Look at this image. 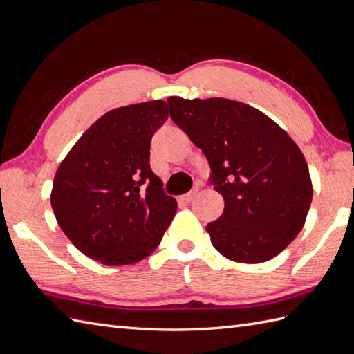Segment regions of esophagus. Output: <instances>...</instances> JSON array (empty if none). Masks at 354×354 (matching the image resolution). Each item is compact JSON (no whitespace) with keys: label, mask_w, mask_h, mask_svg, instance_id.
Masks as SVG:
<instances>
[{"label":"esophagus","mask_w":354,"mask_h":354,"mask_svg":"<svg viewBox=\"0 0 354 354\" xmlns=\"http://www.w3.org/2000/svg\"><path fill=\"white\" fill-rule=\"evenodd\" d=\"M196 197V192H192V193H187L184 196L179 197V202H184V203H189L193 201V198Z\"/></svg>","instance_id":"34e87169"}]
</instances>
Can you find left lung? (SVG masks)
Returning a JSON list of instances; mask_svg holds the SVG:
<instances>
[{
	"mask_svg": "<svg viewBox=\"0 0 354 354\" xmlns=\"http://www.w3.org/2000/svg\"><path fill=\"white\" fill-rule=\"evenodd\" d=\"M170 118L212 169L224 212L206 225L214 248L238 263H263L302 230L313 201L306 160L259 109L227 98L169 97Z\"/></svg>",
	"mask_w": 354,
	"mask_h": 354,
	"instance_id": "obj_1",
	"label": "left lung"
}]
</instances>
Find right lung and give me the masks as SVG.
Instances as JSON below:
<instances>
[{
    "label": "right lung",
    "instance_id": "right-lung-1",
    "mask_svg": "<svg viewBox=\"0 0 354 354\" xmlns=\"http://www.w3.org/2000/svg\"><path fill=\"white\" fill-rule=\"evenodd\" d=\"M162 100L100 116L68 151L53 179L50 205L61 230L107 266L148 257L178 209L149 165L153 133L167 120Z\"/></svg>",
    "mask_w": 354,
    "mask_h": 354
}]
</instances>
